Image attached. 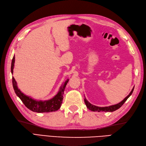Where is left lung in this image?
<instances>
[{
  "label": "left lung",
  "mask_w": 146,
  "mask_h": 146,
  "mask_svg": "<svg viewBox=\"0 0 146 146\" xmlns=\"http://www.w3.org/2000/svg\"><path fill=\"white\" fill-rule=\"evenodd\" d=\"M134 88H133L131 91L130 92V93H129L128 96H127V97H126V98L124 99H123L121 102H120L117 104H115V105L110 106H109V107H98V106H96L92 105V104H91V103H89L86 98L84 99V102H85L86 106L88 109H89L90 110H91V111H105V112H107V111H115L116 110L119 109V108H120L123 105V104H124L126 101V100L129 98V97L132 94V93H133V90H134Z\"/></svg>",
  "instance_id": "left-lung-1"
}]
</instances>
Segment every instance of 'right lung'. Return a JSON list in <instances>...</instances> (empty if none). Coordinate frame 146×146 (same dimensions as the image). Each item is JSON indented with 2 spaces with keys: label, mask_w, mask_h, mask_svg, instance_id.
<instances>
[{
  "label": "right lung",
  "mask_w": 146,
  "mask_h": 146,
  "mask_svg": "<svg viewBox=\"0 0 146 146\" xmlns=\"http://www.w3.org/2000/svg\"><path fill=\"white\" fill-rule=\"evenodd\" d=\"M15 63V56H13L12 65H11V72L13 74V71L14 68ZM69 80L67 79L64 83H63L59 91L57 94L53 98L42 101V100H36L32 99L29 96H26L23 92L18 89L17 86V83L15 80V78L12 76V84L14 89L15 92L16 93L17 96L19 98L25 106L27 107L28 109L30 110L37 112V113H44V112H51L55 111L58 110L61 107L62 100H63V95L64 93L65 89L66 84L68 83Z\"/></svg>",
  "instance_id": "add662e5"
}]
</instances>
